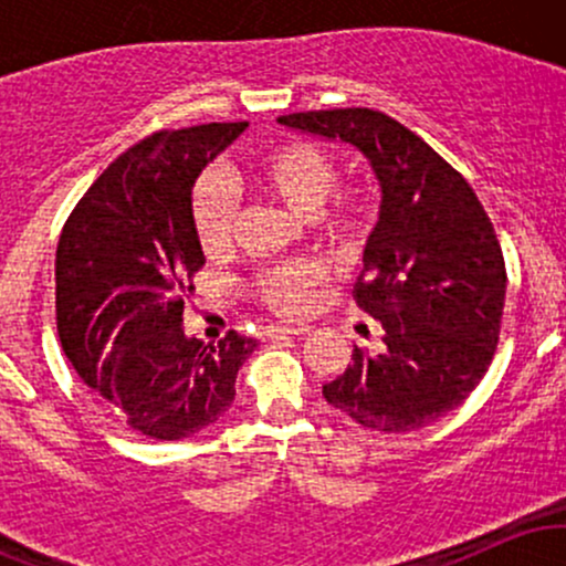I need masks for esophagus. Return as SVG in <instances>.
I'll list each match as a JSON object with an SVG mask.
<instances>
[{
    "mask_svg": "<svg viewBox=\"0 0 566 566\" xmlns=\"http://www.w3.org/2000/svg\"><path fill=\"white\" fill-rule=\"evenodd\" d=\"M311 333L308 324H297V327H290V324H269V327H263V337H297V335H305Z\"/></svg>",
    "mask_w": 566,
    "mask_h": 566,
    "instance_id": "1",
    "label": "esophagus"
}]
</instances>
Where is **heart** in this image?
Returning <instances> with one entry per match:
<instances>
[{
  "label": "heart",
  "mask_w": 566,
  "mask_h": 566,
  "mask_svg": "<svg viewBox=\"0 0 566 566\" xmlns=\"http://www.w3.org/2000/svg\"><path fill=\"white\" fill-rule=\"evenodd\" d=\"M247 180L295 216H311L314 237L335 255H354L367 231V205L356 193H335V165L308 140H284L265 148L247 167ZM191 220L205 255L229 250L237 205L218 175H205L193 188ZM322 271L314 263H287L252 279L258 301L276 314L297 316L314 305Z\"/></svg>",
  "instance_id": "1"
}]
</instances>
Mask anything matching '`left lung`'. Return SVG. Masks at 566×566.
<instances>
[{
	"label": "left lung",
	"mask_w": 566,
	"mask_h": 566,
	"mask_svg": "<svg viewBox=\"0 0 566 566\" xmlns=\"http://www.w3.org/2000/svg\"><path fill=\"white\" fill-rule=\"evenodd\" d=\"M279 125L343 140L380 184V218L354 301L380 324L378 348L354 346L324 382L335 409L373 431L437 423L484 378L505 303V261L482 201L423 138L373 108L279 116Z\"/></svg>",
	"instance_id": "left-lung-1"
}]
</instances>
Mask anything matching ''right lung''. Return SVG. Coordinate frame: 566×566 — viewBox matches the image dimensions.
Returning <instances> with one entry per match:
<instances>
[{
	"mask_svg": "<svg viewBox=\"0 0 566 566\" xmlns=\"http://www.w3.org/2000/svg\"><path fill=\"white\" fill-rule=\"evenodd\" d=\"M247 122L159 129L103 170L74 207L55 252V314L76 375L148 439L212 426L237 396L258 340L186 335L184 301L205 252L191 188Z\"/></svg>",
	"mask_w": 566,
	"mask_h": 566,
	"instance_id": "obj_1",
	"label": "right lung"
}]
</instances>
